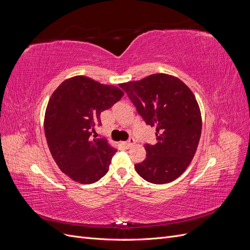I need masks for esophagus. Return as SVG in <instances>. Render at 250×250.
Wrapping results in <instances>:
<instances>
[{
    "instance_id": "1",
    "label": "esophagus",
    "mask_w": 250,
    "mask_h": 250,
    "mask_svg": "<svg viewBox=\"0 0 250 250\" xmlns=\"http://www.w3.org/2000/svg\"><path fill=\"white\" fill-rule=\"evenodd\" d=\"M133 144H134V139H133V138H130L128 141L124 142L123 145H124L125 148H130V147L133 145Z\"/></svg>"
}]
</instances>
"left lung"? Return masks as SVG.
<instances>
[{"label":"left lung","mask_w":250,"mask_h":250,"mask_svg":"<svg viewBox=\"0 0 250 250\" xmlns=\"http://www.w3.org/2000/svg\"><path fill=\"white\" fill-rule=\"evenodd\" d=\"M120 86L145 123L156 128V143L146 144V158L134 165L135 170L151 184L175 180L193 160L201 135V113L192 90L167 74H153Z\"/></svg>","instance_id":"8db88e82"}]
</instances>
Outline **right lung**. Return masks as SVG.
I'll return each mask as SVG.
<instances>
[{
	"instance_id": "right-lung-1",
	"label": "right lung",
	"mask_w": 250,
	"mask_h": 250,
	"mask_svg": "<svg viewBox=\"0 0 250 250\" xmlns=\"http://www.w3.org/2000/svg\"><path fill=\"white\" fill-rule=\"evenodd\" d=\"M124 93L85 76L64 80L52 94L44 113V134L55 163L71 179L94 184L107 173L117 152L106 139H93L101 112Z\"/></svg>"
}]
</instances>
